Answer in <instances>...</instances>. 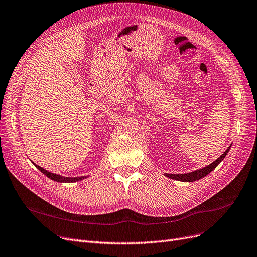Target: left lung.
Listing matches in <instances>:
<instances>
[{"mask_svg": "<svg viewBox=\"0 0 257 257\" xmlns=\"http://www.w3.org/2000/svg\"><path fill=\"white\" fill-rule=\"evenodd\" d=\"M230 148H231V146L227 148L224 151V153L219 158H218L216 161H214L213 163H211L210 165H207V166H205V167H203L201 169L195 170V172L188 173V174H165V176L170 178V179H175V180H178V181H182V182H194V181H197V180L201 179V178H204L205 176H207L211 172H213V170L218 166V164H219L221 161L225 158L227 153H229Z\"/></svg>", "mask_w": 257, "mask_h": 257, "instance_id": "obj_1", "label": "left lung"}]
</instances>
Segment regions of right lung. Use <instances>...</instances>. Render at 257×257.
<instances>
[{"instance_id":"obj_1","label":"right lung","mask_w":257,"mask_h":257,"mask_svg":"<svg viewBox=\"0 0 257 257\" xmlns=\"http://www.w3.org/2000/svg\"><path fill=\"white\" fill-rule=\"evenodd\" d=\"M35 164V163H34ZM35 166L40 170L41 173H43L46 177H49L50 179L54 180V181H57V182H61V183H71V182H77V181H80V180L84 179V178H88V176H82V177H75V178H71V177H63V176H60V175H57V174H52L50 172H47V170H45L44 168L40 167L39 165H36Z\"/></svg>"}]
</instances>
